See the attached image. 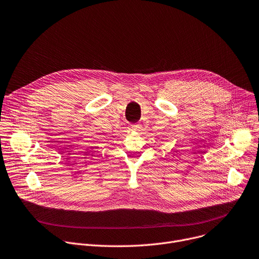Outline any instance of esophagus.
I'll return each instance as SVG.
<instances>
[{
	"label": "esophagus",
	"mask_w": 259,
	"mask_h": 259,
	"mask_svg": "<svg viewBox=\"0 0 259 259\" xmlns=\"http://www.w3.org/2000/svg\"><path fill=\"white\" fill-rule=\"evenodd\" d=\"M140 127H142V126H140L139 124H132V125H130V129L132 131H139Z\"/></svg>",
	"instance_id": "1"
}]
</instances>
